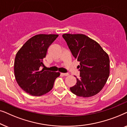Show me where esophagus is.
Masks as SVG:
<instances>
[{"instance_id": "1", "label": "esophagus", "mask_w": 127, "mask_h": 127, "mask_svg": "<svg viewBox=\"0 0 127 127\" xmlns=\"http://www.w3.org/2000/svg\"><path fill=\"white\" fill-rule=\"evenodd\" d=\"M61 74H62L63 76H67L69 75V73H61Z\"/></svg>"}]
</instances>
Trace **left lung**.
<instances>
[{"instance_id":"left-lung-1","label":"left lung","mask_w":127,"mask_h":127,"mask_svg":"<svg viewBox=\"0 0 127 127\" xmlns=\"http://www.w3.org/2000/svg\"><path fill=\"white\" fill-rule=\"evenodd\" d=\"M72 55L80 62V79L70 88L72 93L88 98L94 96L102 90L110 74V60L101 46L83 34L65 33Z\"/></svg>"}]
</instances>
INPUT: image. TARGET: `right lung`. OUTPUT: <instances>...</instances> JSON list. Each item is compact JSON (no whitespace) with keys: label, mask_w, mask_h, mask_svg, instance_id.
Here are the masks:
<instances>
[{"label":"right lung","mask_w":127,"mask_h":127,"mask_svg":"<svg viewBox=\"0 0 127 127\" xmlns=\"http://www.w3.org/2000/svg\"><path fill=\"white\" fill-rule=\"evenodd\" d=\"M58 34H39L33 36L17 52L14 61V75L19 86L27 93L41 96L51 91L60 72L40 70L44 66L48 47Z\"/></svg>","instance_id":"right-lung-1"}]
</instances>
